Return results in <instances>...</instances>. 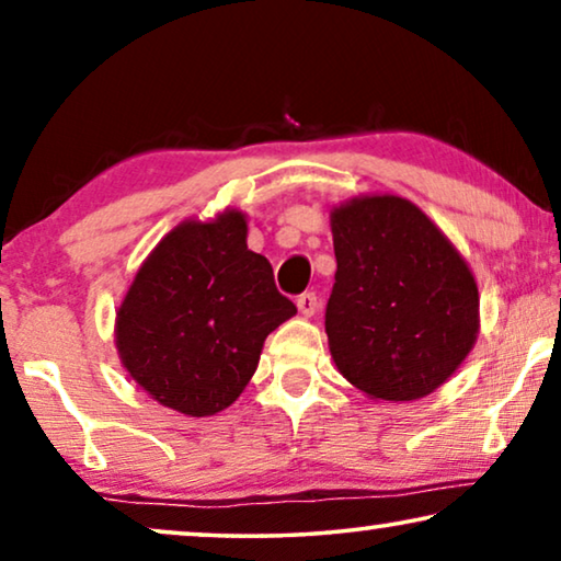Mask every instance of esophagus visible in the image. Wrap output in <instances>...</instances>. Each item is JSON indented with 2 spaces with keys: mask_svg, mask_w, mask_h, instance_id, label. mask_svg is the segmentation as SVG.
Returning a JSON list of instances; mask_svg holds the SVG:
<instances>
[{
  "mask_svg": "<svg viewBox=\"0 0 561 561\" xmlns=\"http://www.w3.org/2000/svg\"><path fill=\"white\" fill-rule=\"evenodd\" d=\"M296 306H298V311L304 313V317H313V313H317V309H319V298H317V294H313V290H306V294L296 298Z\"/></svg>",
  "mask_w": 561,
  "mask_h": 561,
  "instance_id": "esophagus-1",
  "label": "esophagus"
}]
</instances>
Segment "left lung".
Instances as JSON below:
<instances>
[{
  "label": "left lung",
  "mask_w": 561,
  "mask_h": 561,
  "mask_svg": "<svg viewBox=\"0 0 561 561\" xmlns=\"http://www.w3.org/2000/svg\"><path fill=\"white\" fill-rule=\"evenodd\" d=\"M336 273L327 336L336 370L378 401H416L470 355L478 283L439 227L401 196L332 209Z\"/></svg>",
  "instance_id": "8db88e82"
}]
</instances>
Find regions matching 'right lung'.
I'll return each instance as SVG.
<instances>
[{
  "label": "right lung",
  "instance_id": "1",
  "mask_svg": "<svg viewBox=\"0 0 561 561\" xmlns=\"http://www.w3.org/2000/svg\"><path fill=\"white\" fill-rule=\"evenodd\" d=\"M296 313L273 267L248 250L237 209L171 229L117 311L122 365L148 396L186 416L232 405L257 370L265 336Z\"/></svg>",
  "mask_w": 561,
  "mask_h": 561
}]
</instances>
